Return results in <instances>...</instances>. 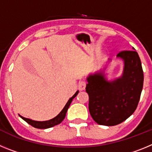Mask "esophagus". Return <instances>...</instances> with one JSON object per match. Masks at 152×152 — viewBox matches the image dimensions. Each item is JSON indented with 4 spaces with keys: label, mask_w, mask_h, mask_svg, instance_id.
Returning a JSON list of instances; mask_svg holds the SVG:
<instances>
[{
    "label": "esophagus",
    "mask_w": 152,
    "mask_h": 152,
    "mask_svg": "<svg viewBox=\"0 0 152 152\" xmlns=\"http://www.w3.org/2000/svg\"><path fill=\"white\" fill-rule=\"evenodd\" d=\"M86 85H87V83L84 80H82V81H80L78 84V89L80 91H84L86 88Z\"/></svg>",
    "instance_id": "obj_1"
}]
</instances>
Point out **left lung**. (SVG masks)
Returning <instances> with one entry per match:
<instances>
[{"label": "left lung", "instance_id": "1", "mask_svg": "<svg viewBox=\"0 0 152 152\" xmlns=\"http://www.w3.org/2000/svg\"><path fill=\"white\" fill-rule=\"evenodd\" d=\"M133 50L123 51L116 57L124 63L122 75L107 80L103 71L87 77L89 111L97 124L112 126L123 123L135 112L143 88L144 75L140 58Z\"/></svg>", "mask_w": 152, "mask_h": 152}]
</instances>
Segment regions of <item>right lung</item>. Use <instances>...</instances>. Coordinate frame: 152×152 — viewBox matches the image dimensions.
<instances>
[{"mask_svg":"<svg viewBox=\"0 0 152 152\" xmlns=\"http://www.w3.org/2000/svg\"><path fill=\"white\" fill-rule=\"evenodd\" d=\"M79 91H77V92L75 93V94L72 96V97L70 98L68 101L67 102V103L65 104L64 108L62 109V110L59 113L58 115L54 117L53 119H49V120H47V121H35V120H32L30 119H28V118H25V117H23L22 116L20 115L21 118H22L23 120L26 122L27 123H29V125H31L32 126L35 127V128H37V129H48V128H51V127H53V126H56V125H58L63 121V119H64L65 116H66V113H67V111H68V109L69 107L70 104L72 102L75 96H77V94H78Z\"/></svg>","mask_w":152,"mask_h":152,"instance_id":"add662e5","label":"right lung"}]
</instances>
